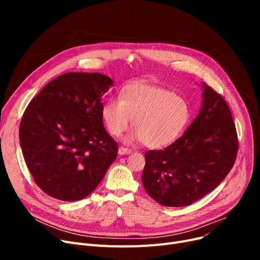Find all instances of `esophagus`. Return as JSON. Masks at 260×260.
<instances>
[{"label": "esophagus", "instance_id": "34e87169", "mask_svg": "<svg viewBox=\"0 0 260 260\" xmlns=\"http://www.w3.org/2000/svg\"><path fill=\"white\" fill-rule=\"evenodd\" d=\"M118 153H119L120 155H128V154L132 153V149L126 148V147H124V146H120L119 149H118Z\"/></svg>", "mask_w": 260, "mask_h": 260}]
</instances>
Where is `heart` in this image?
I'll use <instances>...</instances> for the list:
<instances>
[{
    "mask_svg": "<svg viewBox=\"0 0 260 260\" xmlns=\"http://www.w3.org/2000/svg\"><path fill=\"white\" fill-rule=\"evenodd\" d=\"M104 124L114 137L129 125L136 129L128 140L143 141L151 148L174 143L185 129L190 106L181 94L153 84L133 82L120 92V98L107 100L101 109Z\"/></svg>",
    "mask_w": 260,
    "mask_h": 260,
    "instance_id": "obj_1",
    "label": "heart"
}]
</instances>
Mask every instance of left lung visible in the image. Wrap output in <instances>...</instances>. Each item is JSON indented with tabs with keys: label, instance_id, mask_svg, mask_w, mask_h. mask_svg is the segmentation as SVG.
Returning <instances> with one entry per match:
<instances>
[{
	"label": "left lung",
	"instance_id": "obj_1",
	"mask_svg": "<svg viewBox=\"0 0 260 260\" xmlns=\"http://www.w3.org/2000/svg\"><path fill=\"white\" fill-rule=\"evenodd\" d=\"M202 106L185 133L161 151L144 154L142 184L165 207H185L208 195L233 168L238 138L221 94L202 84Z\"/></svg>",
	"mask_w": 260,
	"mask_h": 260
}]
</instances>
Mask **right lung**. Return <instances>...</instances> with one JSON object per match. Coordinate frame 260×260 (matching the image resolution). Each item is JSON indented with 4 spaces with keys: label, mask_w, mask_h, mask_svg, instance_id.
I'll use <instances>...</instances> for the list:
<instances>
[{
    "label": "right lung",
    "mask_w": 260,
    "mask_h": 260,
    "mask_svg": "<svg viewBox=\"0 0 260 260\" xmlns=\"http://www.w3.org/2000/svg\"><path fill=\"white\" fill-rule=\"evenodd\" d=\"M113 84L99 73H67L26 107L19 129L23 157L36 184L50 197L85 198L117 158L118 143L101 116L102 97Z\"/></svg>",
    "instance_id": "1"
}]
</instances>
